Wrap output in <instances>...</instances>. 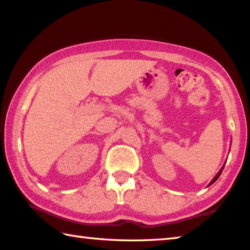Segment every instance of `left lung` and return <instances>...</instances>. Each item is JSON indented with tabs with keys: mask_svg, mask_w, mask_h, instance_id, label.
Returning a JSON list of instances; mask_svg holds the SVG:
<instances>
[{
	"mask_svg": "<svg viewBox=\"0 0 250 250\" xmlns=\"http://www.w3.org/2000/svg\"><path fill=\"white\" fill-rule=\"evenodd\" d=\"M224 167H225V166H224V167H222L220 168V171H219L218 173H217V174H216V176H215V177H214L213 179H211V182H210V183L208 184V186H210V185H213V184H214V183L216 182V180L219 178V176H220V175H221V173H222V169H224ZM208 186H207V187H208Z\"/></svg>",
	"mask_w": 250,
	"mask_h": 250,
	"instance_id": "8db88e82",
	"label": "left lung"
}]
</instances>
